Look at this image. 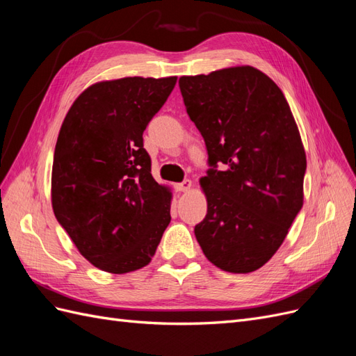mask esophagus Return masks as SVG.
I'll return each mask as SVG.
<instances>
[{
	"mask_svg": "<svg viewBox=\"0 0 356 356\" xmlns=\"http://www.w3.org/2000/svg\"><path fill=\"white\" fill-rule=\"evenodd\" d=\"M191 181L190 179H184L182 182H179V184H177V190L178 191H190L191 188Z\"/></svg>",
	"mask_w": 356,
	"mask_h": 356,
	"instance_id": "obj_1",
	"label": "esophagus"
}]
</instances>
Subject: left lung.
<instances>
[{"instance_id":"obj_1","label":"left lung","mask_w":356,"mask_h":356,"mask_svg":"<svg viewBox=\"0 0 356 356\" xmlns=\"http://www.w3.org/2000/svg\"><path fill=\"white\" fill-rule=\"evenodd\" d=\"M179 89L211 166L200 178L208 212L196 239L221 270L254 272L303 207L306 153L293 113L276 83L250 65L184 75Z\"/></svg>"}]
</instances>
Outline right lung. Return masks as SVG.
I'll use <instances>...</instances> for the list:
<instances>
[{
    "instance_id": "obj_1",
    "label": "right lung",
    "mask_w": 356,
    "mask_h": 356,
    "mask_svg": "<svg viewBox=\"0 0 356 356\" xmlns=\"http://www.w3.org/2000/svg\"><path fill=\"white\" fill-rule=\"evenodd\" d=\"M177 77L99 81L71 105L56 141L51 207L80 254L108 273L152 261L172 193L152 175L143 134Z\"/></svg>"
}]
</instances>
